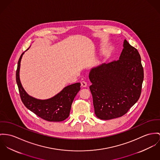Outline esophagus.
Segmentation results:
<instances>
[{
  "label": "esophagus",
  "instance_id": "34e87169",
  "mask_svg": "<svg viewBox=\"0 0 160 160\" xmlns=\"http://www.w3.org/2000/svg\"><path fill=\"white\" fill-rule=\"evenodd\" d=\"M81 86L85 88V87L87 86V83H86V82H85V81H82L81 82Z\"/></svg>",
  "mask_w": 160,
  "mask_h": 160
}]
</instances>
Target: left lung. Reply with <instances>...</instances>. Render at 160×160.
Masks as SVG:
<instances>
[{"mask_svg": "<svg viewBox=\"0 0 160 160\" xmlns=\"http://www.w3.org/2000/svg\"><path fill=\"white\" fill-rule=\"evenodd\" d=\"M118 61L103 63L89 74L94 112L102 120L121 117L140 97L144 70L138 50L126 39Z\"/></svg>", "mask_w": 160, "mask_h": 160, "instance_id": "8db88e82", "label": "left lung"}]
</instances>
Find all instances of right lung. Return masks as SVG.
<instances>
[{
	"label": "right lung",
	"instance_id": "right-lung-1",
	"mask_svg": "<svg viewBox=\"0 0 160 160\" xmlns=\"http://www.w3.org/2000/svg\"><path fill=\"white\" fill-rule=\"evenodd\" d=\"M24 52L19 59L16 74V83L22 102L29 110L46 121L60 122L65 120L69 116L72 102L80 89L81 84L76 83L66 86L55 96L48 99H38L29 96L22 86L19 78L21 61Z\"/></svg>",
	"mask_w": 160,
	"mask_h": 160
}]
</instances>
